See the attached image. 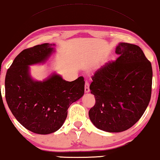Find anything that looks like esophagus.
<instances>
[{"instance_id": "34e87169", "label": "esophagus", "mask_w": 160, "mask_h": 160, "mask_svg": "<svg viewBox=\"0 0 160 160\" xmlns=\"http://www.w3.org/2000/svg\"><path fill=\"white\" fill-rule=\"evenodd\" d=\"M90 92V89H89V83H88V82H86V83H85V92L86 93H88Z\"/></svg>"}]
</instances>
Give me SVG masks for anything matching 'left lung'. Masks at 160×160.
Returning <instances> with one entry per match:
<instances>
[{
  "instance_id": "8db88e82",
  "label": "left lung",
  "mask_w": 160,
  "mask_h": 160,
  "mask_svg": "<svg viewBox=\"0 0 160 160\" xmlns=\"http://www.w3.org/2000/svg\"><path fill=\"white\" fill-rule=\"evenodd\" d=\"M115 61L95 72L90 85L96 103L88 112L94 126L106 132H122L144 114L151 100L152 67L140 47L120 43Z\"/></svg>"
}]
</instances>
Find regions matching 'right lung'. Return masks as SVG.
Wrapping results in <instances>:
<instances>
[{"label":"right lung","instance_id":"right-lung-1","mask_svg":"<svg viewBox=\"0 0 160 160\" xmlns=\"http://www.w3.org/2000/svg\"><path fill=\"white\" fill-rule=\"evenodd\" d=\"M54 45L43 43L23 50L6 74V100L10 111L24 128L38 134L61 128L68 108L84 94L82 77L72 82L55 72L43 81L32 78L29 66L45 63L55 52Z\"/></svg>","mask_w":160,"mask_h":160}]
</instances>
